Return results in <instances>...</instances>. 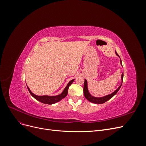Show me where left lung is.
I'll return each mask as SVG.
<instances>
[{
	"label": "left lung",
	"instance_id": "8db88e82",
	"mask_svg": "<svg viewBox=\"0 0 146 146\" xmlns=\"http://www.w3.org/2000/svg\"><path fill=\"white\" fill-rule=\"evenodd\" d=\"M116 54L119 57V56L118 55V54H117L116 52ZM119 58H120V57H119ZM121 64H122L121 60ZM123 73H122V76H121L122 83V82H123ZM121 85H122V84L120 86H119V87L117 88V89L115 91H114L113 93H111V94L105 96L104 97H102V98H95V97L92 96L90 94V92H89V91H88V90L87 81H86V80H85V82H84V86H83V93H84V96H85V98L88 100H89L90 102H91L94 103V104H104V103L108 101L111 98H112L117 93V91L119 90V89H120V88L121 87Z\"/></svg>",
	"mask_w": 146,
	"mask_h": 146
}]
</instances>
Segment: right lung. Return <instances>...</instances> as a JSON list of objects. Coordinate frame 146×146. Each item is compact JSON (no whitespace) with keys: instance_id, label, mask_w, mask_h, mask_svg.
<instances>
[{"instance_id":"1","label":"right lung","mask_w":146,"mask_h":146,"mask_svg":"<svg viewBox=\"0 0 146 146\" xmlns=\"http://www.w3.org/2000/svg\"><path fill=\"white\" fill-rule=\"evenodd\" d=\"M74 81V80H72L71 81H70L69 82V83L68 84V85L66 86V87L64 88V90H63V91L62 92V93L58 95V96H36L34 94L33 92L30 90V89L29 88V87L27 86L28 88V90L29 91V92L30 93V94L32 95L33 98L43 103V104H55L56 102H58L60 100H61V99H63V98H64L65 97L67 96L68 94V89H69V86L71 85L72 83V82Z\"/></svg>"}]
</instances>
